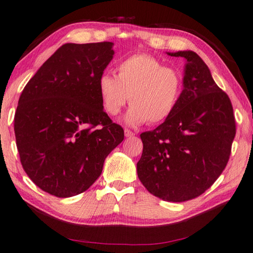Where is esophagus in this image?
I'll return each instance as SVG.
<instances>
[{
  "mask_svg": "<svg viewBox=\"0 0 253 253\" xmlns=\"http://www.w3.org/2000/svg\"><path fill=\"white\" fill-rule=\"evenodd\" d=\"M125 135H126V137H132V136L135 135V133L130 131V130H127V128H126V130H125Z\"/></svg>",
  "mask_w": 253,
  "mask_h": 253,
  "instance_id": "34e87169",
  "label": "esophagus"
}]
</instances>
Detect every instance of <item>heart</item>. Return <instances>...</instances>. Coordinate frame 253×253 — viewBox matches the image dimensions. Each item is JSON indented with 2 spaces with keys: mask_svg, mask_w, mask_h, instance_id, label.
Segmentation results:
<instances>
[{
  "mask_svg": "<svg viewBox=\"0 0 253 253\" xmlns=\"http://www.w3.org/2000/svg\"><path fill=\"white\" fill-rule=\"evenodd\" d=\"M118 74L102 73L97 90L104 110L119 115L128 101L132 104L125 121L130 126L149 122L159 125L172 115L182 92V77L155 56L136 53L118 64Z\"/></svg>",
  "mask_w": 253,
  "mask_h": 253,
  "instance_id": "1",
  "label": "heart"
}]
</instances>
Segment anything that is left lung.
<instances>
[{
  "instance_id": "obj_1",
  "label": "left lung",
  "mask_w": 253,
  "mask_h": 253,
  "mask_svg": "<svg viewBox=\"0 0 253 253\" xmlns=\"http://www.w3.org/2000/svg\"><path fill=\"white\" fill-rule=\"evenodd\" d=\"M184 66L183 89L173 113L155 130L141 134L137 176L149 193L184 202L204 193L223 172L236 135L229 97L193 51H178Z\"/></svg>"
}]
</instances>
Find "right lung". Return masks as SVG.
Returning <instances> with one entry per match:
<instances>
[{
  "label": "right lung",
  "mask_w": 253,
  "mask_h": 253,
  "mask_svg": "<svg viewBox=\"0 0 253 253\" xmlns=\"http://www.w3.org/2000/svg\"><path fill=\"white\" fill-rule=\"evenodd\" d=\"M112 45L63 44L22 91L14 119L16 145L25 172L44 192L70 198L86 191L125 138L97 90L115 54Z\"/></svg>",
  "instance_id": "1"
}]
</instances>
